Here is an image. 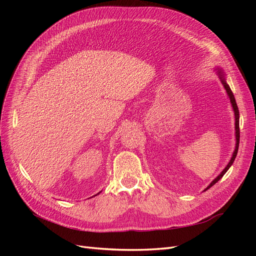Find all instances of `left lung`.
I'll use <instances>...</instances> for the list:
<instances>
[{
	"label": "left lung",
	"instance_id": "obj_1",
	"mask_svg": "<svg viewBox=\"0 0 256 256\" xmlns=\"http://www.w3.org/2000/svg\"><path fill=\"white\" fill-rule=\"evenodd\" d=\"M218 74H219V76H220V79H221V82H222V84H223V86H224V88L226 90V92H228V97H230V104H232V106H233V109H234V112H235V129H236V147H235V152H234V154H233V157H232V159H230V161L228 162V164L226 166V168L223 170V171L221 172V174L216 178V180H214L212 182V184L208 186V187L205 189V190H207V189H209L210 187H212V186L216 182H219L221 178L223 177V175L226 174V172H228V170L230 168V166L233 164V162H234V160H235V158H236V156H237V152H238V147H239V138H240V131H239V110H238V106H237V104H236V100H235V97H234V95H233V92L230 90V86L228 85V83L226 82V80H224V76H223V74H222V72H221V69H218Z\"/></svg>",
	"mask_w": 256,
	"mask_h": 256
}]
</instances>
